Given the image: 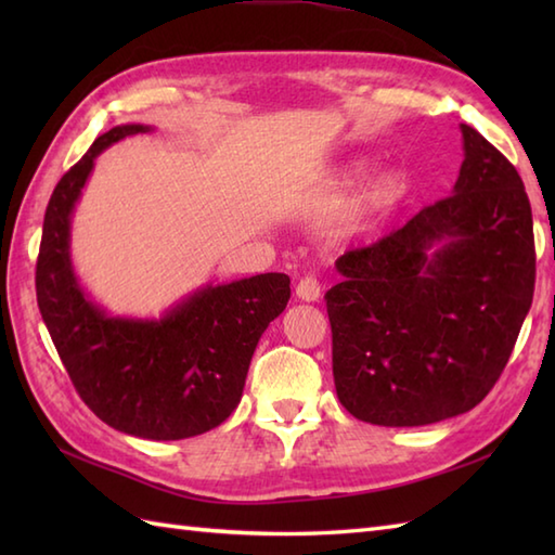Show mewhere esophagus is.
I'll use <instances>...</instances> for the list:
<instances>
[{
	"instance_id": "obj_1",
	"label": "esophagus",
	"mask_w": 555,
	"mask_h": 555,
	"mask_svg": "<svg viewBox=\"0 0 555 555\" xmlns=\"http://www.w3.org/2000/svg\"><path fill=\"white\" fill-rule=\"evenodd\" d=\"M296 293H298L300 300L314 302V300H320V296H322V286H320V281H317L312 274H308V276H302L298 281Z\"/></svg>"
}]
</instances>
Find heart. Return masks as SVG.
Wrapping results in <instances>:
<instances>
[{
  "label": "heart",
  "mask_w": 555,
  "mask_h": 555,
  "mask_svg": "<svg viewBox=\"0 0 555 555\" xmlns=\"http://www.w3.org/2000/svg\"><path fill=\"white\" fill-rule=\"evenodd\" d=\"M370 164L367 162H350L348 167L340 171L338 185L340 188H350L356 185L364 173H367ZM403 195V179L396 171H384L382 176H376V181L367 188L364 193V207H386L396 203V199Z\"/></svg>",
  "instance_id": "1"
}]
</instances>
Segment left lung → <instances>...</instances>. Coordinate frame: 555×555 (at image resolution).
I'll return each instance as SVG.
<instances>
[{"label":"left lung","mask_w":555,"mask_h":555,"mask_svg":"<svg viewBox=\"0 0 555 555\" xmlns=\"http://www.w3.org/2000/svg\"><path fill=\"white\" fill-rule=\"evenodd\" d=\"M453 195L336 259L334 384L352 417L422 427L485 400L532 308L537 253L520 173L473 126Z\"/></svg>","instance_id":"obj_1"}]
</instances>
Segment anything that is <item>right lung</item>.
I'll use <instances>...</instances> for the list:
<instances>
[{"label": "right lung", "instance_id": "add662e5", "mask_svg": "<svg viewBox=\"0 0 555 555\" xmlns=\"http://www.w3.org/2000/svg\"><path fill=\"white\" fill-rule=\"evenodd\" d=\"M143 124L100 135L56 183L35 269L38 308L78 396L109 427L179 441L219 427L238 408L259 336L286 310L291 279L257 274L205 286L162 320H121L90 302L70 267V215L102 150Z\"/></svg>", "mask_w": 555, "mask_h": 555}]
</instances>
